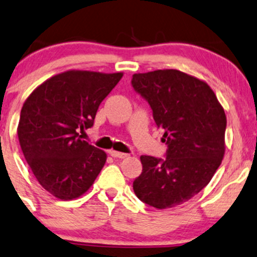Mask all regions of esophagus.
Masks as SVG:
<instances>
[{
    "instance_id": "esophagus-1",
    "label": "esophagus",
    "mask_w": 257,
    "mask_h": 257,
    "mask_svg": "<svg viewBox=\"0 0 257 257\" xmlns=\"http://www.w3.org/2000/svg\"><path fill=\"white\" fill-rule=\"evenodd\" d=\"M110 156H112L113 158H120V159H123V158H126V157H128V154H126V153H122V152H117V151L111 150V151H110Z\"/></svg>"
}]
</instances>
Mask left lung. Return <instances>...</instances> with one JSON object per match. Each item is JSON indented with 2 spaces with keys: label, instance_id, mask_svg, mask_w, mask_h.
Listing matches in <instances>:
<instances>
[{
  "label": "left lung",
  "instance_id": "1",
  "mask_svg": "<svg viewBox=\"0 0 257 257\" xmlns=\"http://www.w3.org/2000/svg\"><path fill=\"white\" fill-rule=\"evenodd\" d=\"M132 85L151 105L168 145L165 159L140 157L135 195L158 209L182 205L211 182L224 158V107L208 83L181 70L134 74Z\"/></svg>",
  "mask_w": 257,
  "mask_h": 257
}]
</instances>
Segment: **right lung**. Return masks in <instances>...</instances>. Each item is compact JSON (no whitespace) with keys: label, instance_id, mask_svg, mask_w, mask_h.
<instances>
[{"label":"right lung","instance_id":"obj_1","mask_svg":"<svg viewBox=\"0 0 257 257\" xmlns=\"http://www.w3.org/2000/svg\"><path fill=\"white\" fill-rule=\"evenodd\" d=\"M123 73L67 70L40 83L23 105L18 138L39 184L60 200L85 194L106 162L103 150L82 140L105 97Z\"/></svg>","mask_w":257,"mask_h":257}]
</instances>
